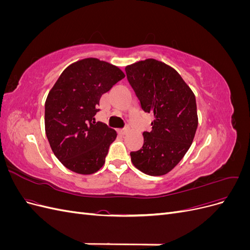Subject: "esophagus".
Masks as SVG:
<instances>
[{
    "instance_id": "esophagus-1",
    "label": "esophagus",
    "mask_w": 250,
    "mask_h": 250,
    "mask_svg": "<svg viewBox=\"0 0 250 250\" xmlns=\"http://www.w3.org/2000/svg\"><path fill=\"white\" fill-rule=\"evenodd\" d=\"M118 131H119V133H120V134H123V135H124V134H126V133H127V131H128V130L126 129V128H124V129H119Z\"/></svg>"
}]
</instances>
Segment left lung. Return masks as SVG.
Segmentation results:
<instances>
[{"instance_id":"8db88e82","label":"left lung","mask_w":250,"mask_h":250,"mask_svg":"<svg viewBox=\"0 0 250 250\" xmlns=\"http://www.w3.org/2000/svg\"><path fill=\"white\" fill-rule=\"evenodd\" d=\"M127 79L145 112H152V130L143 147L131 152L133 166L151 176L169 173L190 149L198 126L195 95L176 70L149 58L125 67Z\"/></svg>"}]
</instances>
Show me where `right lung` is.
<instances>
[{"mask_svg":"<svg viewBox=\"0 0 250 250\" xmlns=\"http://www.w3.org/2000/svg\"><path fill=\"white\" fill-rule=\"evenodd\" d=\"M125 74L98 58L70 64L53 85L44 104V129L53 153L65 168L87 175L100 170L117 132L96 122L103 94Z\"/></svg>","mask_w":250,"mask_h":250,"instance_id":"1","label":"right lung"}]
</instances>
